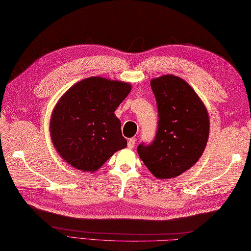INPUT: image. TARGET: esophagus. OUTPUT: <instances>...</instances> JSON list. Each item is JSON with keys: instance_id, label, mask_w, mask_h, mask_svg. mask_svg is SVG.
Segmentation results:
<instances>
[{"instance_id": "1", "label": "esophagus", "mask_w": 251, "mask_h": 251, "mask_svg": "<svg viewBox=\"0 0 251 251\" xmlns=\"http://www.w3.org/2000/svg\"><path fill=\"white\" fill-rule=\"evenodd\" d=\"M135 145H136V139H135V138H131V139L128 140L127 147H128L129 149H132V148H135Z\"/></svg>"}]
</instances>
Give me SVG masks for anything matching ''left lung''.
<instances>
[{
	"instance_id": "left-lung-1",
	"label": "left lung",
	"mask_w": 251,
	"mask_h": 251,
	"mask_svg": "<svg viewBox=\"0 0 251 251\" xmlns=\"http://www.w3.org/2000/svg\"><path fill=\"white\" fill-rule=\"evenodd\" d=\"M158 110L155 140L138 154L157 179L176 178L199 161L209 137V115L184 79L165 74L151 79Z\"/></svg>"
}]
</instances>
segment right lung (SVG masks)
<instances>
[{
  "label": "right lung",
  "mask_w": 251,
  "mask_h": 251,
  "mask_svg": "<svg viewBox=\"0 0 251 251\" xmlns=\"http://www.w3.org/2000/svg\"><path fill=\"white\" fill-rule=\"evenodd\" d=\"M130 90L129 83L92 76L61 96L51 112L50 132L56 151L69 165L94 173L126 148L114 112Z\"/></svg>",
  "instance_id": "1"
}]
</instances>
